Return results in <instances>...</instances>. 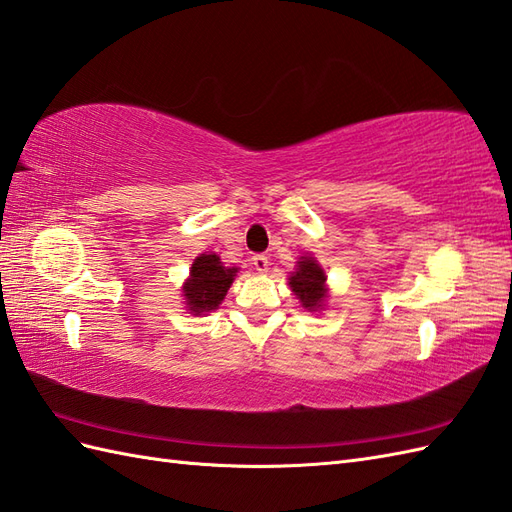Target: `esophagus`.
<instances>
[{
  "mask_svg": "<svg viewBox=\"0 0 512 512\" xmlns=\"http://www.w3.org/2000/svg\"><path fill=\"white\" fill-rule=\"evenodd\" d=\"M253 266L255 270L259 272V275H264V272H268V266H270V259L266 255H253Z\"/></svg>",
  "mask_w": 512,
  "mask_h": 512,
  "instance_id": "1",
  "label": "esophagus"
}]
</instances>
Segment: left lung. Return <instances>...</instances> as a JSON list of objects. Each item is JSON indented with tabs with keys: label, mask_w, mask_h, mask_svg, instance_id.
I'll return each mask as SVG.
<instances>
[{
	"label": "left lung",
	"mask_w": 512,
	"mask_h": 512,
	"mask_svg": "<svg viewBox=\"0 0 512 512\" xmlns=\"http://www.w3.org/2000/svg\"><path fill=\"white\" fill-rule=\"evenodd\" d=\"M296 270L290 275L288 283L292 292L296 294V299L301 301L305 310L316 312L323 310L325 299H327V275L325 270L316 264L314 257H301L296 261Z\"/></svg>",
	"instance_id": "obj_1"
}]
</instances>
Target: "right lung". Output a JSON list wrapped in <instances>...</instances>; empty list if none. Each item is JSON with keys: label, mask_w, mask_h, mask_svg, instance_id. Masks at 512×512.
I'll use <instances>...</instances> for the list:
<instances>
[{"label": "right lung", "mask_w": 512, "mask_h": 512, "mask_svg": "<svg viewBox=\"0 0 512 512\" xmlns=\"http://www.w3.org/2000/svg\"><path fill=\"white\" fill-rule=\"evenodd\" d=\"M237 268H227L216 253H202L194 259L189 279L183 283L185 305L194 316L218 310L227 296Z\"/></svg>", "instance_id": "1"}]
</instances>
